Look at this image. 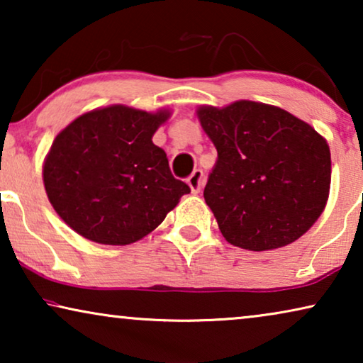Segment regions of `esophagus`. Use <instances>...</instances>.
I'll list each match as a JSON object with an SVG mask.
<instances>
[{
    "mask_svg": "<svg viewBox=\"0 0 363 363\" xmlns=\"http://www.w3.org/2000/svg\"><path fill=\"white\" fill-rule=\"evenodd\" d=\"M188 186L191 188L193 193H200L201 186H203V172L201 170H195L191 173L190 177H188Z\"/></svg>",
    "mask_w": 363,
    "mask_h": 363,
    "instance_id": "obj_1",
    "label": "esophagus"
}]
</instances>
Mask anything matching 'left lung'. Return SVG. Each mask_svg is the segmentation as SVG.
<instances>
[{
    "label": "left lung",
    "instance_id": "8db88e82",
    "mask_svg": "<svg viewBox=\"0 0 363 363\" xmlns=\"http://www.w3.org/2000/svg\"><path fill=\"white\" fill-rule=\"evenodd\" d=\"M196 113L218 152L203 196L225 240L250 251L299 240L329 198L325 138L292 113L261 102L203 106Z\"/></svg>",
    "mask_w": 363,
    "mask_h": 363
}]
</instances>
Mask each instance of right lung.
Masks as SVG:
<instances>
[{
    "mask_svg": "<svg viewBox=\"0 0 363 363\" xmlns=\"http://www.w3.org/2000/svg\"><path fill=\"white\" fill-rule=\"evenodd\" d=\"M170 117L111 106L82 113L54 138L43 167L48 198L64 223L101 245L142 240L190 193L152 142Z\"/></svg>",
    "mask_w": 363,
    "mask_h": 363,
    "instance_id": "add662e5",
    "label": "right lung"
}]
</instances>
